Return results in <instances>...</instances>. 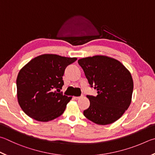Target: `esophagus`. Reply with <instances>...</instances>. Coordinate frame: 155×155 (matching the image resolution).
<instances>
[{
	"label": "esophagus",
	"mask_w": 155,
	"mask_h": 155,
	"mask_svg": "<svg viewBox=\"0 0 155 155\" xmlns=\"http://www.w3.org/2000/svg\"><path fill=\"white\" fill-rule=\"evenodd\" d=\"M83 97V95H81V96H78V97H74V98L75 100H78V99H80V98H81V97Z\"/></svg>",
	"instance_id": "esophagus-1"
}]
</instances>
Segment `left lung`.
Returning a JSON list of instances; mask_svg holds the SVG:
<instances>
[{
	"label": "left lung",
	"instance_id": "left-lung-1",
	"mask_svg": "<svg viewBox=\"0 0 155 155\" xmlns=\"http://www.w3.org/2000/svg\"><path fill=\"white\" fill-rule=\"evenodd\" d=\"M78 63L90 86L97 91L96 96L87 95L90 106L84 116L102 125L120 119L131 102L134 82L129 70L120 61L103 55L80 59Z\"/></svg>",
	"mask_w": 155,
	"mask_h": 155
}]
</instances>
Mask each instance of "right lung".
I'll use <instances>...</instances> for the list:
<instances>
[{"label":"right lung","instance_id":"right-lung-1","mask_svg":"<svg viewBox=\"0 0 155 155\" xmlns=\"http://www.w3.org/2000/svg\"><path fill=\"white\" fill-rule=\"evenodd\" d=\"M77 60L54 54L39 55L22 68L17 78L19 106L28 116L47 122L60 117L72 97L60 91L66 67Z\"/></svg>","mask_w":155,"mask_h":155}]
</instances>
